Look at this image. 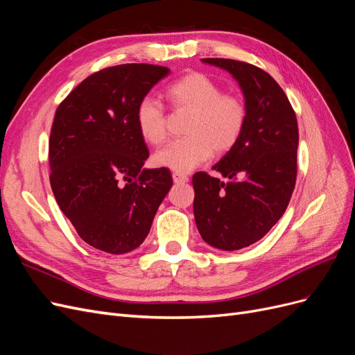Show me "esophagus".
Segmentation results:
<instances>
[{"label":"esophagus","mask_w":355,"mask_h":355,"mask_svg":"<svg viewBox=\"0 0 355 355\" xmlns=\"http://www.w3.org/2000/svg\"><path fill=\"white\" fill-rule=\"evenodd\" d=\"M171 178H173L175 184H187V182H188V176L187 175H182V173H178V171H175V173L171 175Z\"/></svg>","instance_id":"34e87169"}]
</instances>
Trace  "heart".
Segmentation results:
<instances>
[{"mask_svg":"<svg viewBox=\"0 0 355 355\" xmlns=\"http://www.w3.org/2000/svg\"><path fill=\"white\" fill-rule=\"evenodd\" d=\"M167 98L178 110L192 111L187 125L188 137L171 141L153 155L158 167L188 173L206 161L211 153H227L240 139L247 111L232 94H223L220 85L209 75L191 72L171 83ZM137 132L145 142L158 145L166 137L163 105L145 96L136 106Z\"/></svg>","mask_w":355,"mask_h":355,"instance_id":"1","label":"heart"}]
</instances>
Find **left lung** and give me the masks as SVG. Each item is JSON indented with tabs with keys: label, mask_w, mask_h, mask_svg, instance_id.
Listing matches in <instances>:
<instances>
[{
	"label": "left lung",
	"mask_w": 355,
	"mask_h": 355,
	"mask_svg": "<svg viewBox=\"0 0 355 355\" xmlns=\"http://www.w3.org/2000/svg\"><path fill=\"white\" fill-rule=\"evenodd\" d=\"M228 71L244 96L247 120L230 151L213 168L192 176L194 216L201 239L219 250L259 241L280 219L296 182L299 132L286 93L270 73L232 59H201Z\"/></svg>",
	"instance_id": "1"
}]
</instances>
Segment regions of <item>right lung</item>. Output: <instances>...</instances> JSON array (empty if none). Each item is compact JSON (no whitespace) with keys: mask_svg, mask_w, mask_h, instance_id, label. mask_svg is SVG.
<instances>
[{"mask_svg":"<svg viewBox=\"0 0 355 355\" xmlns=\"http://www.w3.org/2000/svg\"><path fill=\"white\" fill-rule=\"evenodd\" d=\"M166 67L125 63L90 75L53 121L49 161L53 194L80 237L123 254L141 245L173 185L168 168H145L136 106L167 77Z\"/></svg>","mask_w":355,"mask_h":355,"instance_id":"1","label":"right lung"}]
</instances>
